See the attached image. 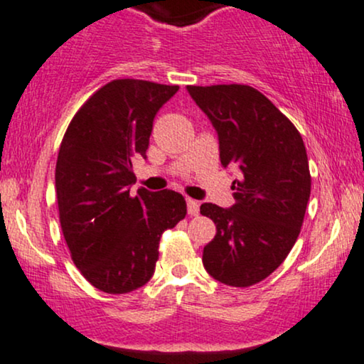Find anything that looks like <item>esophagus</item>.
Wrapping results in <instances>:
<instances>
[{
  "label": "esophagus",
  "instance_id": "obj_1",
  "mask_svg": "<svg viewBox=\"0 0 364 364\" xmlns=\"http://www.w3.org/2000/svg\"><path fill=\"white\" fill-rule=\"evenodd\" d=\"M186 206H188V213L196 216L200 213V203H198L196 200H191V198H188L186 200Z\"/></svg>",
  "mask_w": 364,
  "mask_h": 364
}]
</instances>
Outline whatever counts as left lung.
I'll return each mask as SVG.
<instances>
[{
  "label": "left lung",
  "instance_id": "obj_1",
  "mask_svg": "<svg viewBox=\"0 0 364 364\" xmlns=\"http://www.w3.org/2000/svg\"><path fill=\"white\" fill-rule=\"evenodd\" d=\"M188 94L213 124L222 166H235V205L200 206L216 225L203 248L211 277L248 287L269 277L292 250L311 195L304 141L275 105L248 85H188Z\"/></svg>",
  "mask_w": 364,
  "mask_h": 364
}]
</instances>
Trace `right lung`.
Masks as SVG:
<instances>
[{
    "instance_id": "1",
    "label": "right lung",
    "mask_w": 364,
    "mask_h": 364,
    "mask_svg": "<svg viewBox=\"0 0 364 364\" xmlns=\"http://www.w3.org/2000/svg\"><path fill=\"white\" fill-rule=\"evenodd\" d=\"M178 85L112 80L72 119L60 144L55 190L73 264L99 291L127 294L149 282L164 230L186 215L179 193L129 190L146 159L158 110Z\"/></svg>"
}]
</instances>
